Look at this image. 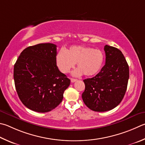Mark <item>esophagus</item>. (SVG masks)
Returning <instances> with one entry per match:
<instances>
[{
  "mask_svg": "<svg viewBox=\"0 0 145 145\" xmlns=\"http://www.w3.org/2000/svg\"><path fill=\"white\" fill-rule=\"evenodd\" d=\"M70 80H71V82L73 83V82H75V81H77V79H75V78H71Z\"/></svg>",
  "mask_w": 145,
  "mask_h": 145,
  "instance_id": "esophagus-1",
  "label": "esophagus"
}]
</instances>
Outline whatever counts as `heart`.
<instances>
[{"label": "heart", "mask_w": 145, "mask_h": 145, "mask_svg": "<svg viewBox=\"0 0 145 145\" xmlns=\"http://www.w3.org/2000/svg\"><path fill=\"white\" fill-rule=\"evenodd\" d=\"M104 62V55L101 51L85 46H73L65 51L61 50L56 56V63L60 72L67 73L74 67L77 68L73 72L74 76L83 73L86 76L96 75Z\"/></svg>", "instance_id": "obj_1"}]
</instances>
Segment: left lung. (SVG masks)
<instances>
[{
  "instance_id": "8db88e82",
  "label": "left lung",
  "mask_w": 145,
  "mask_h": 145,
  "mask_svg": "<svg viewBox=\"0 0 145 145\" xmlns=\"http://www.w3.org/2000/svg\"><path fill=\"white\" fill-rule=\"evenodd\" d=\"M106 63L95 77L84 80L83 101L89 109L106 112L118 106L127 90L129 69L122 52L116 47H104Z\"/></svg>"
}]
</instances>
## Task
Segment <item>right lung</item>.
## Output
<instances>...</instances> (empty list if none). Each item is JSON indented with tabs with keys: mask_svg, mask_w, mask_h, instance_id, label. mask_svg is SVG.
<instances>
[{
	"mask_svg": "<svg viewBox=\"0 0 145 145\" xmlns=\"http://www.w3.org/2000/svg\"><path fill=\"white\" fill-rule=\"evenodd\" d=\"M56 45L39 44L21 52L14 67L16 90L23 104L45 113L58 106L70 80L56 63Z\"/></svg>",
	"mask_w": 145,
	"mask_h": 145,
	"instance_id": "obj_1",
	"label": "right lung"
}]
</instances>
